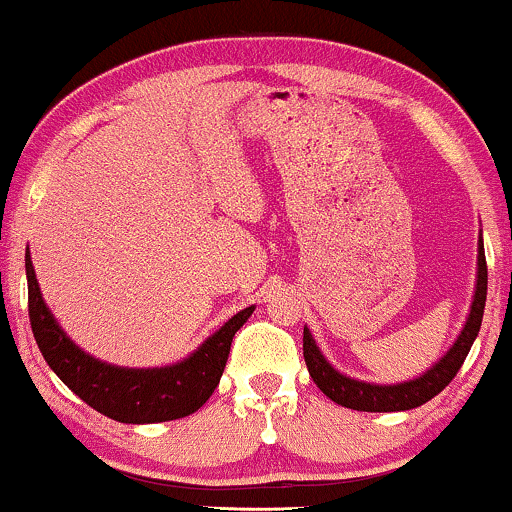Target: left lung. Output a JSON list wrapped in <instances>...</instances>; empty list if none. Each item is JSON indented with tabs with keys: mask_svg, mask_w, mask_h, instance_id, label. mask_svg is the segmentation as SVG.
<instances>
[{
	"mask_svg": "<svg viewBox=\"0 0 512 512\" xmlns=\"http://www.w3.org/2000/svg\"><path fill=\"white\" fill-rule=\"evenodd\" d=\"M484 301H487V258H484V244L479 237V251H477V287L475 299H472L470 315L465 320V327L460 330L456 344L446 351V356L439 363H434L425 375L415 377L410 382L401 384H372V382H358L351 377L342 375L334 370L325 356L320 353L318 344H315L313 334L304 327V358L311 372L313 382L325 396H330L334 403L344 408L365 410V413H394V410H410L418 408L439 394L441 389L449 387V382L456 377L465 358H468L470 346L475 342L479 325H482L484 315Z\"/></svg>",
	"mask_w": 512,
	"mask_h": 512,
	"instance_id": "left-lung-1",
	"label": "left lung"
}]
</instances>
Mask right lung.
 <instances>
[{"mask_svg":"<svg viewBox=\"0 0 512 512\" xmlns=\"http://www.w3.org/2000/svg\"><path fill=\"white\" fill-rule=\"evenodd\" d=\"M25 275L30 327L44 361L87 406L128 425L178 420L204 406L223 375L232 337L254 313L249 306L232 315L185 361L166 368H118L92 358L66 337L44 304L30 254H25Z\"/></svg>","mask_w":512,"mask_h":512,"instance_id":"1","label":"right lung"}]
</instances>
